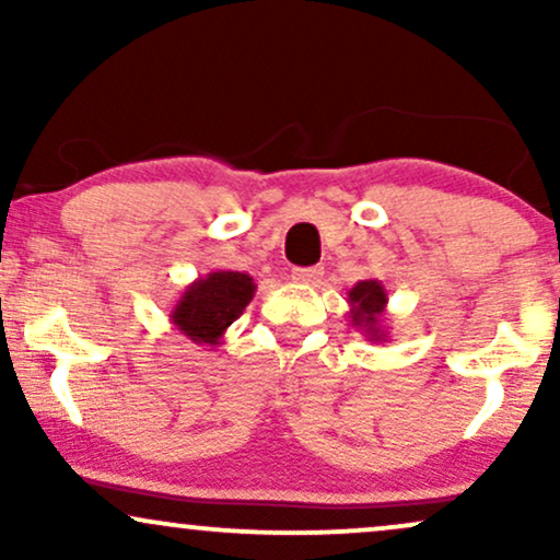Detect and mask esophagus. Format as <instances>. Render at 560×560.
Masks as SVG:
<instances>
[{
	"label": "esophagus",
	"mask_w": 560,
	"mask_h": 560,
	"mask_svg": "<svg viewBox=\"0 0 560 560\" xmlns=\"http://www.w3.org/2000/svg\"><path fill=\"white\" fill-rule=\"evenodd\" d=\"M320 276H324V268H320V266L294 268L292 281H298V284H316V281H320Z\"/></svg>",
	"instance_id": "obj_1"
}]
</instances>
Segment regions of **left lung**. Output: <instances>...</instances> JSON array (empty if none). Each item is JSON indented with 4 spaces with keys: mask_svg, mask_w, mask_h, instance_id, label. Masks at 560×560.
Masks as SVG:
<instances>
[{
    "mask_svg": "<svg viewBox=\"0 0 560 560\" xmlns=\"http://www.w3.org/2000/svg\"><path fill=\"white\" fill-rule=\"evenodd\" d=\"M387 289L376 279L358 281L347 292V305H350L347 318H350V326L361 331L369 342H387V331H384V307H387Z\"/></svg>",
    "mask_w": 560,
    "mask_h": 560,
    "instance_id": "8db88e82",
    "label": "left lung"
}]
</instances>
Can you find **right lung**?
Listing matches in <instances>:
<instances>
[{
    "label": "right lung",
    "mask_w": 560,
    "mask_h": 560,
    "mask_svg": "<svg viewBox=\"0 0 560 560\" xmlns=\"http://www.w3.org/2000/svg\"><path fill=\"white\" fill-rule=\"evenodd\" d=\"M258 284L242 271H213L199 276L184 289L171 311V324L178 334L199 347L221 345L223 334L255 298Z\"/></svg>",
    "instance_id": "right-lung-1"
}]
</instances>
